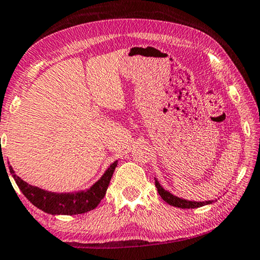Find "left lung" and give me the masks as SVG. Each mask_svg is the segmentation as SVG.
<instances>
[{"instance_id":"obj_1","label":"left lung","mask_w":260,"mask_h":260,"mask_svg":"<svg viewBox=\"0 0 260 260\" xmlns=\"http://www.w3.org/2000/svg\"><path fill=\"white\" fill-rule=\"evenodd\" d=\"M155 186H156V188H157V191H158L159 197H161L163 200L167 202V204L172 205V206H174V207H179V208H199V207H202V206H205V205L213 204V200L197 202V201H189V200H184V199L177 198V197H175V195H173L172 193H169L168 190H166L165 188H163L161 184H159V182L156 179H155Z\"/></svg>"}]
</instances>
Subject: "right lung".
<instances>
[{
  "instance_id": "1",
  "label": "right lung",
  "mask_w": 260,
  "mask_h": 260,
  "mask_svg": "<svg viewBox=\"0 0 260 260\" xmlns=\"http://www.w3.org/2000/svg\"><path fill=\"white\" fill-rule=\"evenodd\" d=\"M117 163H118L117 161L113 162L104 173V175L90 189L78 191V193H52V191L44 190L24 182L22 179L16 176L10 166L9 170L20 190L35 207L53 215H73L92 211L97 207L102 199L105 197Z\"/></svg>"
}]
</instances>
